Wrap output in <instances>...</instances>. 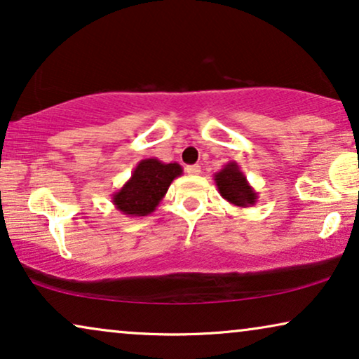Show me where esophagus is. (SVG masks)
<instances>
[{"instance_id": "esophagus-1", "label": "esophagus", "mask_w": 359, "mask_h": 359, "mask_svg": "<svg viewBox=\"0 0 359 359\" xmlns=\"http://www.w3.org/2000/svg\"><path fill=\"white\" fill-rule=\"evenodd\" d=\"M186 173L191 175V176L199 175V173H201V166H199V165H189V166H186Z\"/></svg>"}]
</instances>
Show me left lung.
<instances>
[{"label": "left lung", "instance_id": "8db88e82", "mask_svg": "<svg viewBox=\"0 0 359 359\" xmlns=\"http://www.w3.org/2000/svg\"><path fill=\"white\" fill-rule=\"evenodd\" d=\"M214 181L220 196L237 208H252L258 201V193L250 186L237 161L224 165V168L214 175Z\"/></svg>", "mask_w": 359, "mask_h": 359}]
</instances>
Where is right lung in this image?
Returning a JSON list of instances; mask_svg holds the SVG:
<instances>
[{"instance_id": "1", "label": "right lung", "mask_w": 359, "mask_h": 359, "mask_svg": "<svg viewBox=\"0 0 359 359\" xmlns=\"http://www.w3.org/2000/svg\"><path fill=\"white\" fill-rule=\"evenodd\" d=\"M183 175L178 163L156 158L140 160L126 184L112 194V204L127 217H144L158 208L175 178Z\"/></svg>"}]
</instances>
